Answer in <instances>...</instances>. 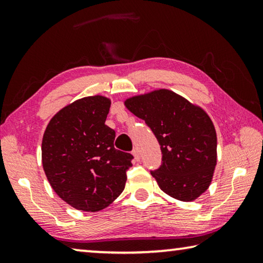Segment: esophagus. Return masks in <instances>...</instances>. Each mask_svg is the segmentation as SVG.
I'll return each instance as SVG.
<instances>
[{"label": "esophagus", "mask_w": 263, "mask_h": 263, "mask_svg": "<svg viewBox=\"0 0 263 263\" xmlns=\"http://www.w3.org/2000/svg\"><path fill=\"white\" fill-rule=\"evenodd\" d=\"M132 154H133V157H135V160L136 161H139L140 160V153H139V149L138 148L133 149Z\"/></svg>", "instance_id": "1"}]
</instances>
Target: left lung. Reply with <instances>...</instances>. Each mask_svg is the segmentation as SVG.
<instances>
[{"label": "left lung", "mask_w": 263, "mask_h": 263, "mask_svg": "<svg viewBox=\"0 0 263 263\" xmlns=\"http://www.w3.org/2000/svg\"><path fill=\"white\" fill-rule=\"evenodd\" d=\"M124 105L159 141L162 164L151 174L160 190L180 201L198 199L210 187L218 161L216 132L207 112L167 89L133 96Z\"/></svg>", "instance_id": "8db88e82"}]
</instances>
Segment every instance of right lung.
<instances>
[{"mask_svg": "<svg viewBox=\"0 0 263 263\" xmlns=\"http://www.w3.org/2000/svg\"><path fill=\"white\" fill-rule=\"evenodd\" d=\"M110 98L89 96L50 119L42 140V165L52 190L78 211L98 212L125 189L132 154L115 148L105 125Z\"/></svg>", "mask_w": 263, "mask_h": 263, "instance_id": "1", "label": "right lung"}]
</instances>
